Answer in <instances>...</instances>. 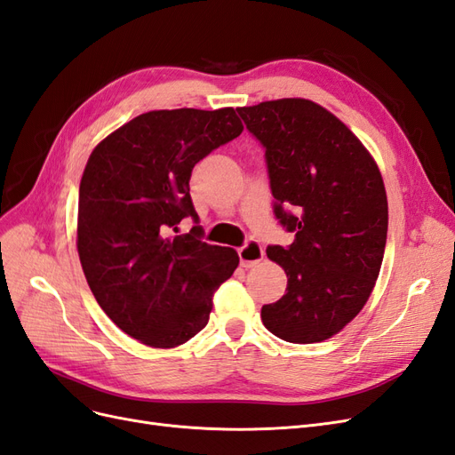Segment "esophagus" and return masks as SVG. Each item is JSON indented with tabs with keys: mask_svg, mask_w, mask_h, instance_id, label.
<instances>
[{
	"mask_svg": "<svg viewBox=\"0 0 455 455\" xmlns=\"http://www.w3.org/2000/svg\"><path fill=\"white\" fill-rule=\"evenodd\" d=\"M239 258H241L243 267H252L261 258H264V249H261V244L258 241L251 239L239 249Z\"/></svg>",
	"mask_w": 455,
	"mask_h": 455,
	"instance_id": "obj_1",
	"label": "esophagus"
}]
</instances>
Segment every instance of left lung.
I'll use <instances>...</instances> for the list:
<instances>
[{"label": "left lung", "instance_id": "1", "mask_svg": "<svg viewBox=\"0 0 455 455\" xmlns=\"http://www.w3.org/2000/svg\"><path fill=\"white\" fill-rule=\"evenodd\" d=\"M266 149L273 212L294 233L267 246L284 269L286 294L261 307V323L291 343L332 338L376 284L387 241V196L363 142L323 106L281 99L237 108Z\"/></svg>", "mask_w": 455, "mask_h": 455}]
</instances>
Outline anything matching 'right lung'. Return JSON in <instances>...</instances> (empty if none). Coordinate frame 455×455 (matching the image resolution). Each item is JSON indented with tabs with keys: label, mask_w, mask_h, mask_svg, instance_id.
<instances>
[{
	"label": "right lung",
	"mask_w": 455,
	"mask_h": 455,
	"mask_svg": "<svg viewBox=\"0 0 455 455\" xmlns=\"http://www.w3.org/2000/svg\"><path fill=\"white\" fill-rule=\"evenodd\" d=\"M233 108L156 109L92 149L79 184L77 252L104 313L149 347L182 346L209 323L212 296L239 266L228 246L201 241L189 196L196 164L237 139Z\"/></svg>",
	"instance_id": "1"
}]
</instances>
